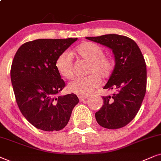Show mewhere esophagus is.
Returning a JSON list of instances; mask_svg holds the SVG:
<instances>
[{
	"label": "esophagus",
	"mask_w": 161,
	"mask_h": 161,
	"mask_svg": "<svg viewBox=\"0 0 161 161\" xmlns=\"http://www.w3.org/2000/svg\"><path fill=\"white\" fill-rule=\"evenodd\" d=\"M87 98V96H79V100H80V101H84L85 99H86Z\"/></svg>",
	"instance_id": "esophagus-1"
}]
</instances>
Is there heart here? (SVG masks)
I'll return each mask as SVG.
<instances>
[{
	"mask_svg": "<svg viewBox=\"0 0 161 161\" xmlns=\"http://www.w3.org/2000/svg\"><path fill=\"white\" fill-rule=\"evenodd\" d=\"M76 53L81 59L89 63L87 69L89 75L74 79L68 84V89L71 93L85 96L99 87L101 79L105 80L110 78L114 70V62L111 57L104 54L102 46L94 42H83L76 48ZM55 64L61 76L66 79L74 76V63L69 53H61Z\"/></svg>",
	"mask_w": 161,
	"mask_h": 161,
	"instance_id": "obj_1",
	"label": "heart"
}]
</instances>
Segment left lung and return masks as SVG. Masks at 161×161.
Wrapping results in <instances>:
<instances>
[{"instance_id":"obj_1","label":"left lung","mask_w":161,"mask_h":161,"mask_svg":"<svg viewBox=\"0 0 161 161\" xmlns=\"http://www.w3.org/2000/svg\"><path fill=\"white\" fill-rule=\"evenodd\" d=\"M86 39L113 50L115 65L104 89L113 91L103 96L104 104L95 116L107 129L121 128L136 117L147 91V65L141 51L133 40L119 34H105Z\"/></svg>"}]
</instances>
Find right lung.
Wrapping results in <instances>:
<instances>
[{
	"label": "right lung",
	"instance_id": "obj_1",
	"mask_svg": "<svg viewBox=\"0 0 161 161\" xmlns=\"http://www.w3.org/2000/svg\"><path fill=\"white\" fill-rule=\"evenodd\" d=\"M77 38L39 39L23 44L14 55L11 81L21 113L34 127L59 131L67 125L79 103L74 93H58L65 86L56 60Z\"/></svg>",
	"mask_w": 161,
	"mask_h": 161
}]
</instances>
